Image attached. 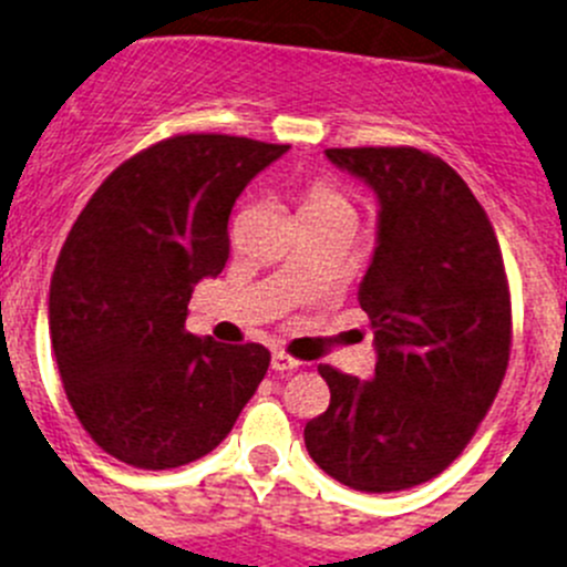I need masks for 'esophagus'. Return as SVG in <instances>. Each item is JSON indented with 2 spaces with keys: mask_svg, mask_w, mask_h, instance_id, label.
I'll return each instance as SVG.
<instances>
[{
  "mask_svg": "<svg viewBox=\"0 0 567 567\" xmlns=\"http://www.w3.org/2000/svg\"><path fill=\"white\" fill-rule=\"evenodd\" d=\"M298 365H300V362L295 360V357L284 354V351H275V354H272V371L287 373V371H295Z\"/></svg>",
  "mask_w": 567,
  "mask_h": 567,
  "instance_id": "obj_1",
  "label": "esophagus"
}]
</instances>
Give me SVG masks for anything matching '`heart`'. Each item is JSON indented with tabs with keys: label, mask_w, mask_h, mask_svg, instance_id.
I'll use <instances>...</instances> for the list:
<instances>
[{
	"label": "heart",
	"mask_w": 567,
	"mask_h": 567,
	"mask_svg": "<svg viewBox=\"0 0 567 567\" xmlns=\"http://www.w3.org/2000/svg\"><path fill=\"white\" fill-rule=\"evenodd\" d=\"M300 219L303 221H357L354 202L337 182H311L300 196Z\"/></svg>",
	"instance_id": "1"
}]
</instances>
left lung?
<instances>
[{"mask_svg":"<svg viewBox=\"0 0 567 567\" xmlns=\"http://www.w3.org/2000/svg\"><path fill=\"white\" fill-rule=\"evenodd\" d=\"M377 196V247L360 284L371 379L320 365L326 413L303 430L311 461L357 492L419 486L461 455L506 377L512 303L481 202L419 148H326Z\"/></svg>","mask_w":567,"mask_h":567,"instance_id":"1","label":"left lung"}]
</instances>
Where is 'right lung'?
<instances>
[{"label":"right lung","mask_w":567,"mask_h":567,"mask_svg":"<svg viewBox=\"0 0 567 567\" xmlns=\"http://www.w3.org/2000/svg\"><path fill=\"white\" fill-rule=\"evenodd\" d=\"M289 145L179 134L126 159L72 225L50 280V340L78 422L140 470L190 464L227 439L269 351L185 331L188 300L230 258L241 190Z\"/></svg>","instance_id":"1"}]
</instances>
